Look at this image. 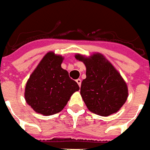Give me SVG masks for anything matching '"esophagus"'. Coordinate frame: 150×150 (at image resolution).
<instances>
[{
    "instance_id": "esophagus-1",
    "label": "esophagus",
    "mask_w": 150,
    "mask_h": 150,
    "mask_svg": "<svg viewBox=\"0 0 150 150\" xmlns=\"http://www.w3.org/2000/svg\"><path fill=\"white\" fill-rule=\"evenodd\" d=\"M76 81V83L78 84V86H81V79H77Z\"/></svg>"
}]
</instances>
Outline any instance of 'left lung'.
I'll return each mask as SVG.
<instances>
[{"label": "left lung", "mask_w": 150, "mask_h": 150, "mask_svg": "<svg viewBox=\"0 0 150 150\" xmlns=\"http://www.w3.org/2000/svg\"><path fill=\"white\" fill-rule=\"evenodd\" d=\"M75 58L86 67L81 95L90 112L107 117L120 110L128 98L127 84L114 66L102 54L89 57L77 53Z\"/></svg>", "instance_id": "left-lung-1"}]
</instances>
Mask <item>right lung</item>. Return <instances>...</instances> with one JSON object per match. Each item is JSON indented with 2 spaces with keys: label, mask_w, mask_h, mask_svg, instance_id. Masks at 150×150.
Returning <instances> with one entry per match:
<instances>
[{
  "label": "right lung",
  "mask_w": 150,
  "mask_h": 150,
  "mask_svg": "<svg viewBox=\"0 0 150 150\" xmlns=\"http://www.w3.org/2000/svg\"><path fill=\"white\" fill-rule=\"evenodd\" d=\"M63 60L62 56L47 52L27 81L25 99L38 113L50 116L61 112L73 93L80 89L62 68Z\"/></svg>",
  "instance_id": "right-lung-1"
}]
</instances>
